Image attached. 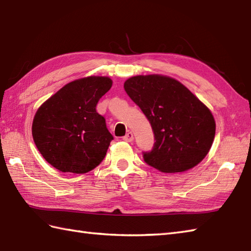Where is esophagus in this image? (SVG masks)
Listing matches in <instances>:
<instances>
[{
	"mask_svg": "<svg viewBox=\"0 0 251 251\" xmlns=\"http://www.w3.org/2000/svg\"><path fill=\"white\" fill-rule=\"evenodd\" d=\"M123 140H124V141H127V142H130V141L134 140V135H132V132H131V131H128V132H127L126 136L123 137Z\"/></svg>",
	"mask_w": 251,
	"mask_h": 251,
	"instance_id": "1",
	"label": "esophagus"
}]
</instances>
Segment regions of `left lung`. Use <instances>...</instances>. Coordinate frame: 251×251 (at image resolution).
<instances>
[{"label": "left lung", "instance_id": "1", "mask_svg": "<svg viewBox=\"0 0 251 251\" xmlns=\"http://www.w3.org/2000/svg\"><path fill=\"white\" fill-rule=\"evenodd\" d=\"M124 88L150 122L155 137L147 164L162 173L186 172L200 164L215 139L211 111L177 79L161 74L136 75Z\"/></svg>", "mask_w": 251, "mask_h": 251}]
</instances>
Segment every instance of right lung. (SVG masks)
<instances>
[{
	"label": "right lung",
	"mask_w": 251,
	"mask_h": 251,
	"mask_svg": "<svg viewBox=\"0 0 251 251\" xmlns=\"http://www.w3.org/2000/svg\"><path fill=\"white\" fill-rule=\"evenodd\" d=\"M112 87L108 76H87L68 83L37 109L32 136L37 150L62 173L85 174L102 162L113 140L99 99Z\"/></svg>",
	"instance_id": "obj_1"
}]
</instances>
